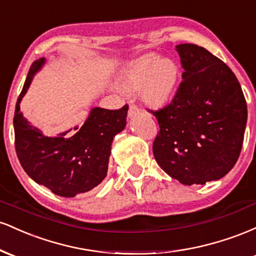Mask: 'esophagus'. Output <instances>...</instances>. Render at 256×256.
<instances>
[{"instance_id": "1", "label": "esophagus", "mask_w": 256, "mask_h": 256, "mask_svg": "<svg viewBox=\"0 0 256 256\" xmlns=\"http://www.w3.org/2000/svg\"><path fill=\"white\" fill-rule=\"evenodd\" d=\"M138 113H140V108L136 104H130V107H128V116L132 118V116H136Z\"/></svg>"}]
</instances>
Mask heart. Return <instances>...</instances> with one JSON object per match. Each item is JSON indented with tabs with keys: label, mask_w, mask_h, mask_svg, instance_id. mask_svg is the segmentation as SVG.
<instances>
[{
	"label": "heart",
	"mask_w": 256,
	"mask_h": 256,
	"mask_svg": "<svg viewBox=\"0 0 256 256\" xmlns=\"http://www.w3.org/2000/svg\"><path fill=\"white\" fill-rule=\"evenodd\" d=\"M178 77V64L172 58L146 55L128 67L122 86L128 91L140 89V98L146 104L160 107L171 101Z\"/></svg>",
	"instance_id": "1"
}]
</instances>
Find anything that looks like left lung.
<instances>
[{
    "mask_svg": "<svg viewBox=\"0 0 256 256\" xmlns=\"http://www.w3.org/2000/svg\"><path fill=\"white\" fill-rule=\"evenodd\" d=\"M184 68L172 102L150 110L158 166L184 185L218 180L237 162L246 124L242 88L228 64L196 44L176 46Z\"/></svg>",
    "mask_w": 256,
    "mask_h": 256,
    "instance_id": "8db88e82",
    "label": "left lung"
}]
</instances>
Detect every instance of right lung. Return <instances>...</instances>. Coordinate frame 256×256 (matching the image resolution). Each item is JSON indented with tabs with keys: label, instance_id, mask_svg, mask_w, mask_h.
<instances>
[{
	"label": "right lung",
	"instance_id": "right-lung-1",
	"mask_svg": "<svg viewBox=\"0 0 256 256\" xmlns=\"http://www.w3.org/2000/svg\"><path fill=\"white\" fill-rule=\"evenodd\" d=\"M44 62L42 58L32 64L18 98L14 113L16 155L36 183L55 195L74 198L98 186L107 176L112 142L125 128L128 106L116 110L95 107L80 128L76 126L71 132L68 130L58 137L44 136L20 112V102Z\"/></svg>",
	"mask_w": 256,
	"mask_h": 256
}]
</instances>
